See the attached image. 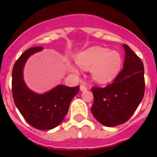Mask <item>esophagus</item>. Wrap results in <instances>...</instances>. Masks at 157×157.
Instances as JSON below:
<instances>
[{"instance_id": "1", "label": "esophagus", "mask_w": 157, "mask_h": 157, "mask_svg": "<svg viewBox=\"0 0 157 157\" xmlns=\"http://www.w3.org/2000/svg\"><path fill=\"white\" fill-rule=\"evenodd\" d=\"M80 90H81L82 92H85V91L87 90V87H86L85 85H81L80 86Z\"/></svg>"}]
</instances>
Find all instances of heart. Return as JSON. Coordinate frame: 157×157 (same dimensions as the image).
Returning a JSON list of instances; mask_svg holds the SVG:
<instances>
[{
	"mask_svg": "<svg viewBox=\"0 0 157 157\" xmlns=\"http://www.w3.org/2000/svg\"><path fill=\"white\" fill-rule=\"evenodd\" d=\"M75 62L82 70L90 71L92 80L98 84H107L118 76L122 67L121 55L101 46H93L78 53ZM75 71V68H71Z\"/></svg>",
	"mask_w": 157,
	"mask_h": 157,
	"instance_id": "b5f03b06",
	"label": "heart"
}]
</instances>
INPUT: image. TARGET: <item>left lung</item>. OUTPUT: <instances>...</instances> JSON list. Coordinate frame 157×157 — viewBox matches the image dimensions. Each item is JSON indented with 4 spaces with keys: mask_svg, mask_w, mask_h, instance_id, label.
Wrapping results in <instances>:
<instances>
[{
    "mask_svg": "<svg viewBox=\"0 0 157 157\" xmlns=\"http://www.w3.org/2000/svg\"><path fill=\"white\" fill-rule=\"evenodd\" d=\"M124 69L106 87H92V113L107 127L122 124L138 108L145 93L144 65L127 44H124Z\"/></svg>",
    "mask_w": 157,
    "mask_h": 157,
    "instance_id": "8db88e82",
    "label": "left lung"
}]
</instances>
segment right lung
Here are the masks:
<instances>
[{"instance_id": "add662e5", "label": "right lung", "mask_w": 157, "mask_h": 157, "mask_svg": "<svg viewBox=\"0 0 157 157\" xmlns=\"http://www.w3.org/2000/svg\"><path fill=\"white\" fill-rule=\"evenodd\" d=\"M43 47L26 50L12 69V97L17 108L26 121L33 128L48 130L57 127L68 112L70 103L79 92V86L69 87L58 85L50 91L39 94L27 86L23 80V68L28 59Z\"/></svg>"}]
</instances>
